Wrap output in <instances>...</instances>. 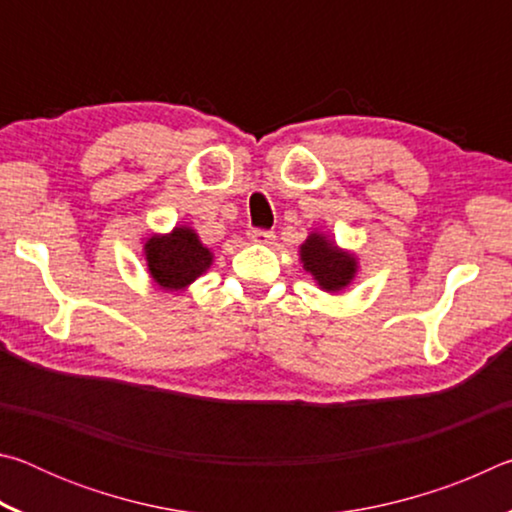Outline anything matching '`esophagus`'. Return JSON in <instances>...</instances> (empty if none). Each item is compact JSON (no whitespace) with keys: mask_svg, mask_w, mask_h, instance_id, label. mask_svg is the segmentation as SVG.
Instances as JSON below:
<instances>
[{"mask_svg":"<svg viewBox=\"0 0 512 512\" xmlns=\"http://www.w3.org/2000/svg\"><path fill=\"white\" fill-rule=\"evenodd\" d=\"M248 239L253 241V244H262V246H266V244H273V239H275V235L271 230H259V228H253L248 232Z\"/></svg>","mask_w":512,"mask_h":512,"instance_id":"esophagus-1","label":"esophagus"}]
</instances>
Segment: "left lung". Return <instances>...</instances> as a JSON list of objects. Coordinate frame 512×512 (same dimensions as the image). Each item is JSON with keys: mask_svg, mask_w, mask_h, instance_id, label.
Here are the masks:
<instances>
[{"mask_svg": "<svg viewBox=\"0 0 512 512\" xmlns=\"http://www.w3.org/2000/svg\"><path fill=\"white\" fill-rule=\"evenodd\" d=\"M300 264L327 293L348 289L359 271V259L350 250L336 246L323 232H311L300 244Z\"/></svg>", "mask_w": 512, "mask_h": 512, "instance_id": "1", "label": "left lung"}]
</instances>
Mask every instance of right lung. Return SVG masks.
Here are the masks:
<instances>
[{
	"mask_svg": "<svg viewBox=\"0 0 512 512\" xmlns=\"http://www.w3.org/2000/svg\"><path fill=\"white\" fill-rule=\"evenodd\" d=\"M144 259L151 280L164 291H187L214 262V253L189 225H176L167 235L144 239Z\"/></svg>",
	"mask_w": 512,
	"mask_h": 512,
	"instance_id": "1",
	"label": "right lung"
}]
</instances>
